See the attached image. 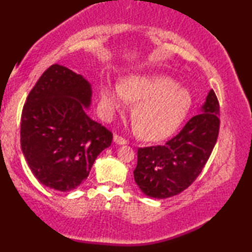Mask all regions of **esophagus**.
<instances>
[{"instance_id": "esophagus-1", "label": "esophagus", "mask_w": 252, "mask_h": 252, "mask_svg": "<svg viewBox=\"0 0 252 252\" xmlns=\"http://www.w3.org/2000/svg\"><path fill=\"white\" fill-rule=\"evenodd\" d=\"M113 141H115L117 144H127V142H128V141H127L126 139H124L123 136L118 135V134H116V135L113 136Z\"/></svg>"}]
</instances>
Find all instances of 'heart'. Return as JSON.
I'll return each mask as SVG.
<instances>
[{
  "label": "heart",
  "instance_id": "b5f03b06",
  "mask_svg": "<svg viewBox=\"0 0 252 252\" xmlns=\"http://www.w3.org/2000/svg\"><path fill=\"white\" fill-rule=\"evenodd\" d=\"M165 75H134L122 85L106 84L101 89V108L112 116L127 104L133 110L139 135L144 140L164 139L174 132L192 104L191 93Z\"/></svg>",
  "mask_w": 252,
  "mask_h": 252
}]
</instances>
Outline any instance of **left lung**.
I'll return each instance as SVG.
<instances>
[{"label": "left lung", "instance_id": "left-lung-1", "mask_svg": "<svg viewBox=\"0 0 252 252\" xmlns=\"http://www.w3.org/2000/svg\"><path fill=\"white\" fill-rule=\"evenodd\" d=\"M219 112L218 98L210 91L202 112L191 117L177 135L163 146L137 149L134 180L144 194L171 197L197 179L218 139Z\"/></svg>", "mask_w": 252, "mask_h": 252}]
</instances>
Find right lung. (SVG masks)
Wrapping results in <instances>:
<instances>
[{
    "mask_svg": "<svg viewBox=\"0 0 252 252\" xmlns=\"http://www.w3.org/2000/svg\"><path fill=\"white\" fill-rule=\"evenodd\" d=\"M92 88L82 75L54 64L43 72L24 104L20 146L41 184L58 191L87 179L112 132L89 118Z\"/></svg>",
    "mask_w": 252,
    "mask_h": 252,
    "instance_id": "obj_1",
    "label": "right lung"
}]
</instances>
